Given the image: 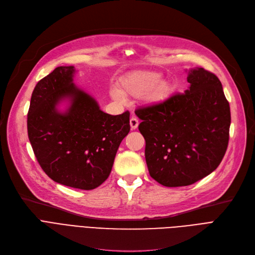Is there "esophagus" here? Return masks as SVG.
I'll return each instance as SVG.
<instances>
[{"mask_svg": "<svg viewBox=\"0 0 255 255\" xmlns=\"http://www.w3.org/2000/svg\"><path fill=\"white\" fill-rule=\"evenodd\" d=\"M139 122H138V119L136 117H131L130 118V126H131V129L134 130L137 128Z\"/></svg>", "mask_w": 255, "mask_h": 255, "instance_id": "esophagus-1", "label": "esophagus"}]
</instances>
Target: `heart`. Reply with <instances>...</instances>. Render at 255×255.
Returning <instances> with one entry per match:
<instances>
[{"mask_svg": "<svg viewBox=\"0 0 255 255\" xmlns=\"http://www.w3.org/2000/svg\"><path fill=\"white\" fill-rule=\"evenodd\" d=\"M119 90L124 95L134 97L142 96L146 92V99L151 102H158L168 97L171 92V86L167 82H161L160 73L154 71H137L121 80ZM119 92L118 90H112L111 95L113 98L122 101L123 97Z\"/></svg>", "mask_w": 255, "mask_h": 255, "instance_id": "b5f03b06", "label": "heart"}]
</instances>
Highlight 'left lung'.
<instances>
[{
    "mask_svg": "<svg viewBox=\"0 0 255 255\" xmlns=\"http://www.w3.org/2000/svg\"><path fill=\"white\" fill-rule=\"evenodd\" d=\"M187 80L185 93L135 110L150 176L166 187L204 179L218 167L229 145L231 109L219 78L196 68Z\"/></svg>",
    "mask_w": 255,
    "mask_h": 255,
    "instance_id": "left-lung-1",
    "label": "left lung"
}]
</instances>
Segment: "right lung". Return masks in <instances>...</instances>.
I'll return each mask as SVG.
<instances>
[{"instance_id": "add662e5", "label": "right lung", "mask_w": 255, "mask_h": 255, "mask_svg": "<svg viewBox=\"0 0 255 255\" xmlns=\"http://www.w3.org/2000/svg\"><path fill=\"white\" fill-rule=\"evenodd\" d=\"M73 66L57 67L37 83L28 113V135L39 165L55 182L76 189L97 188L113 168L130 131L127 111L112 116L73 84ZM68 98L65 114L55 105Z\"/></svg>"}]
</instances>
